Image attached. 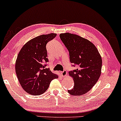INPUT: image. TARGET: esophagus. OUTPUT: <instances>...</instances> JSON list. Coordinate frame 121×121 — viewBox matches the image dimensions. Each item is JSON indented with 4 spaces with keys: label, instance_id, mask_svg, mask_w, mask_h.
Masks as SVG:
<instances>
[{
    "label": "esophagus",
    "instance_id": "esophagus-1",
    "mask_svg": "<svg viewBox=\"0 0 121 121\" xmlns=\"http://www.w3.org/2000/svg\"><path fill=\"white\" fill-rule=\"evenodd\" d=\"M61 74H62V76L63 77H65L67 76V72L66 71V70H64L63 71H62L61 72Z\"/></svg>",
    "mask_w": 121,
    "mask_h": 121
}]
</instances>
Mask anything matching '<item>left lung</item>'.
Returning <instances> with one entry per match:
<instances>
[{
	"label": "left lung",
	"mask_w": 121,
	"mask_h": 121,
	"mask_svg": "<svg viewBox=\"0 0 121 121\" xmlns=\"http://www.w3.org/2000/svg\"><path fill=\"white\" fill-rule=\"evenodd\" d=\"M69 54L70 62L76 69L69 72L74 86L68 90L73 95H81L95 86L101 75L102 58L93 43L78 35L69 33L59 35Z\"/></svg>",
	"instance_id": "8db88e82"
}]
</instances>
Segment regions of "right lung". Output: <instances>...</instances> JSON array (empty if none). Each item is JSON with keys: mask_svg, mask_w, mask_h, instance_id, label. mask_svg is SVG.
<instances>
[{"mask_svg": "<svg viewBox=\"0 0 121 121\" xmlns=\"http://www.w3.org/2000/svg\"><path fill=\"white\" fill-rule=\"evenodd\" d=\"M57 35L51 33L41 35L28 41L19 53L15 72L20 85L28 93L40 95L44 93L51 81L58 78L47 68V44Z\"/></svg>", "mask_w": 121, "mask_h": 121, "instance_id": "obj_1", "label": "right lung"}]
</instances>
